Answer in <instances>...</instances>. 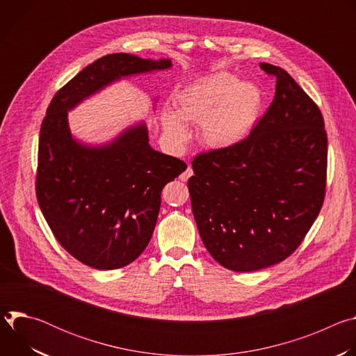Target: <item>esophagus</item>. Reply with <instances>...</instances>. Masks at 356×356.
<instances>
[{
	"label": "esophagus",
	"instance_id": "1",
	"mask_svg": "<svg viewBox=\"0 0 356 356\" xmlns=\"http://www.w3.org/2000/svg\"><path fill=\"white\" fill-rule=\"evenodd\" d=\"M191 176H193V169H191V166H187V169L180 175V180L187 181Z\"/></svg>",
	"mask_w": 356,
	"mask_h": 356
}]
</instances>
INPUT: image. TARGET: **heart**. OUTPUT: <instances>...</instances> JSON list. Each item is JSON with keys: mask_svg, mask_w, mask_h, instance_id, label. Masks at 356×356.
Segmentation results:
<instances>
[{"mask_svg": "<svg viewBox=\"0 0 356 356\" xmlns=\"http://www.w3.org/2000/svg\"><path fill=\"white\" fill-rule=\"evenodd\" d=\"M262 106L259 87L236 76L218 72L198 79L175 97L173 111H163L166 134L177 143L188 139L186 122H200L209 146L225 149L242 142L257 124Z\"/></svg>", "mask_w": 356, "mask_h": 356, "instance_id": "obj_1", "label": "heart"}]
</instances>
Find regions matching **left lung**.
<instances>
[{"mask_svg": "<svg viewBox=\"0 0 356 356\" xmlns=\"http://www.w3.org/2000/svg\"><path fill=\"white\" fill-rule=\"evenodd\" d=\"M266 114L235 146L200 154L188 179L191 210L210 255L234 272L284 261L324 201L327 132L320 108L282 67Z\"/></svg>", "mask_w": 356, "mask_h": 356, "instance_id": "obj_1", "label": "left lung"}]
</instances>
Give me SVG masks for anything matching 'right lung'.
<instances>
[{
    "mask_svg": "<svg viewBox=\"0 0 356 356\" xmlns=\"http://www.w3.org/2000/svg\"><path fill=\"white\" fill-rule=\"evenodd\" d=\"M170 67V59L107 55L76 74L47 107L39 134L38 202L59 243L90 268L120 269L140 255L154 234L163 187L187 165L152 149L145 122L108 143H83L72 135L67 113L114 81Z\"/></svg>",
    "mask_w": 356,
    "mask_h": 356,
    "instance_id": "right-lung-1",
    "label": "right lung"
}]
</instances>
